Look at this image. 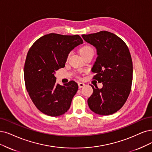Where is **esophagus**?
I'll return each mask as SVG.
<instances>
[{
    "mask_svg": "<svg viewBox=\"0 0 152 152\" xmlns=\"http://www.w3.org/2000/svg\"><path fill=\"white\" fill-rule=\"evenodd\" d=\"M85 85V83H78V86H79V88H83Z\"/></svg>",
    "mask_w": 152,
    "mask_h": 152,
    "instance_id": "34e87169",
    "label": "esophagus"
}]
</instances>
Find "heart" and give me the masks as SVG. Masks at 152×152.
Masks as SVG:
<instances>
[{
	"label": "heart",
	"instance_id": "1",
	"mask_svg": "<svg viewBox=\"0 0 152 152\" xmlns=\"http://www.w3.org/2000/svg\"><path fill=\"white\" fill-rule=\"evenodd\" d=\"M89 52H93V49L89 46H84L80 50V53L81 56H82L83 54H85Z\"/></svg>",
	"mask_w": 152,
	"mask_h": 152
}]
</instances>
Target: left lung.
Masks as SVG:
<instances>
[{"mask_svg": "<svg viewBox=\"0 0 152 152\" xmlns=\"http://www.w3.org/2000/svg\"><path fill=\"white\" fill-rule=\"evenodd\" d=\"M86 42L96 49L97 58L91 69L102 88H94L88 104L94 113L110 115L124 105L130 94L133 80V63L126 44L108 31L83 34Z\"/></svg>", "mask_w": 152, "mask_h": 152, "instance_id": "8db88e82", "label": "left lung"}]
</instances>
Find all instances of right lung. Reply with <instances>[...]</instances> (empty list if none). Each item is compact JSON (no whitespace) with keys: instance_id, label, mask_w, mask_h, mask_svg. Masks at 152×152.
Instances as JSON below:
<instances>
[{"instance_id":"obj_1","label":"right lung","mask_w":152,"mask_h":152,"mask_svg":"<svg viewBox=\"0 0 152 152\" xmlns=\"http://www.w3.org/2000/svg\"><path fill=\"white\" fill-rule=\"evenodd\" d=\"M83 43L78 35L50 33L38 39L27 53L24 72L26 89L33 103L44 114L58 116L70 108L77 84L56 83V71L65 66L72 49Z\"/></svg>"}]
</instances>
